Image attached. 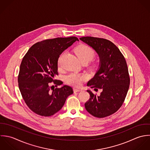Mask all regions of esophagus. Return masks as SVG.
Returning <instances> with one entry per match:
<instances>
[{
  "label": "esophagus",
  "mask_w": 150,
  "mask_h": 150,
  "mask_svg": "<svg viewBox=\"0 0 150 150\" xmlns=\"http://www.w3.org/2000/svg\"><path fill=\"white\" fill-rule=\"evenodd\" d=\"M73 89H74V93H76V92H79V91H82L81 89H77V88H74Z\"/></svg>",
  "instance_id": "esophagus-1"
}]
</instances>
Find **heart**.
Masks as SVG:
<instances>
[{"instance_id":"b5f03b06","label":"heart","mask_w":150,"mask_h":150,"mask_svg":"<svg viewBox=\"0 0 150 150\" xmlns=\"http://www.w3.org/2000/svg\"><path fill=\"white\" fill-rule=\"evenodd\" d=\"M74 51L78 58L82 62H88L95 56V52L93 49L86 45L82 44L76 46ZM63 55L64 53L60 56L58 60V65L59 67L61 65ZM86 79L87 76L86 75H82L74 72L69 74L65 77V81L68 84L76 87L80 86L82 84V82Z\"/></svg>"}]
</instances>
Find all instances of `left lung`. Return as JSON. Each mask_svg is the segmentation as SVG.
I'll return each instance as SVG.
<instances>
[{
    "label": "left lung",
    "instance_id": "obj_1",
    "mask_svg": "<svg viewBox=\"0 0 150 150\" xmlns=\"http://www.w3.org/2000/svg\"><path fill=\"white\" fill-rule=\"evenodd\" d=\"M80 40L91 46L100 58L99 68L87 85L91 88L101 89L102 92L97 96L87 90L90 98L85 104V108L97 118L110 116L120 108L129 88L126 61L120 49L107 39L84 36Z\"/></svg>",
    "mask_w": 150,
    "mask_h": 150
}]
</instances>
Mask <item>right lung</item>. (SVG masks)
Returning <instances> with one entry per match:
<instances>
[{
  "instance_id": "right-lung-1",
  "label": "right lung",
  "mask_w": 150,
  "mask_h": 150,
  "mask_svg": "<svg viewBox=\"0 0 150 150\" xmlns=\"http://www.w3.org/2000/svg\"><path fill=\"white\" fill-rule=\"evenodd\" d=\"M78 39L75 36L46 39L32 45L21 61L18 76L22 97L32 111L43 117H50L65 104L73 94L71 86L64 85L52 91L50 83L61 85L54 78L59 75L60 55Z\"/></svg>"
}]
</instances>
